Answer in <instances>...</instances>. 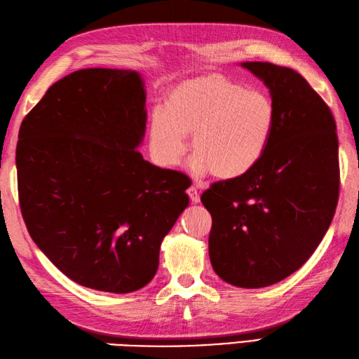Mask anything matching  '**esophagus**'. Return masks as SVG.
<instances>
[{
    "label": "esophagus",
    "instance_id": "obj_1",
    "mask_svg": "<svg viewBox=\"0 0 359 359\" xmlns=\"http://www.w3.org/2000/svg\"><path fill=\"white\" fill-rule=\"evenodd\" d=\"M187 195H189V198H190V201L192 203H200V190H198L195 186H190L189 189H187Z\"/></svg>",
    "mask_w": 359,
    "mask_h": 359
}]
</instances>
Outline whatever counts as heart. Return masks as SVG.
<instances>
[{"instance_id":"b5f03b06","label":"heart","mask_w":359,"mask_h":359,"mask_svg":"<svg viewBox=\"0 0 359 359\" xmlns=\"http://www.w3.org/2000/svg\"><path fill=\"white\" fill-rule=\"evenodd\" d=\"M276 107L267 93L245 89L221 74L175 84L164 109L149 118V142L161 165H175L192 135L195 167L218 180H238L266 155L275 130Z\"/></svg>"}]
</instances>
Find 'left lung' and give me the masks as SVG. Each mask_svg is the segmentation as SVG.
Listing matches in <instances>:
<instances>
[{
    "label": "left lung",
    "instance_id": "left-lung-1",
    "mask_svg": "<svg viewBox=\"0 0 359 359\" xmlns=\"http://www.w3.org/2000/svg\"><path fill=\"white\" fill-rule=\"evenodd\" d=\"M270 89L275 130L266 155L244 177L201 195L212 215L215 272L236 287L280 283L320 245L339 196L337 124L329 106L298 72L243 62Z\"/></svg>",
    "mask_w": 359,
    "mask_h": 359
}]
</instances>
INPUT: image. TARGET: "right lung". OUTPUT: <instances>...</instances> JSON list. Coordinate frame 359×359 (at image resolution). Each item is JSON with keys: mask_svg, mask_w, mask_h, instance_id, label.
<instances>
[{"mask_svg": "<svg viewBox=\"0 0 359 359\" xmlns=\"http://www.w3.org/2000/svg\"><path fill=\"white\" fill-rule=\"evenodd\" d=\"M146 92L137 72L83 69L22 119L18 198L32 240L72 281L130 293L189 204V177L142 159Z\"/></svg>", "mask_w": 359, "mask_h": 359, "instance_id": "right-lung-1", "label": "right lung"}]
</instances>
